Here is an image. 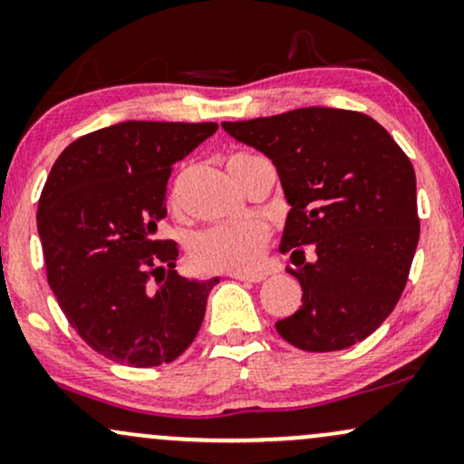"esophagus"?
<instances>
[{
    "instance_id": "34e87169",
    "label": "esophagus",
    "mask_w": 464,
    "mask_h": 464,
    "mask_svg": "<svg viewBox=\"0 0 464 464\" xmlns=\"http://www.w3.org/2000/svg\"><path fill=\"white\" fill-rule=\"evenodd\" d=\"M230 277L241 282H263L265 274H230Z\"/></svg>"
}]
</instances>
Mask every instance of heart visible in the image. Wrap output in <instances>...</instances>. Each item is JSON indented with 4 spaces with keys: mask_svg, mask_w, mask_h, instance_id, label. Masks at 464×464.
<instances>
[{
    "mask_svg": "<svg viewBox=\"0 0 464 464\" xmlns=\"http://www.w3.org/2000/svg\"><path fill=\"white\" fill-rule=\"evenodd\" d=\"M247 154H237L241 158ZM230 158V160H232ZM269 232L260 221L243 219L237 223L208 227L195 234L188 245V258L201 271H252L263 260Z\"/></svg>",
    "mask_w": 464,
    "mask_h": 464,
    "instance_id": "b5f03b06",
    "label": "heart"
}]
</instances>
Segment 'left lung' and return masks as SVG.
<instances>
[{"label": "left lung", "instance_id": "1", "mask_svg": "<svg viewBox=\"0 0 464 464\" xmlns=\"http://www.w3.org/2000/svg\"><path fill=\"white\" fill-rule=\"evenodd\" d=\"M238 143L274 162L291 206L280 252L302 285V306L277 321L304 352H336L367 339L404 293L419 243L417 179L378 121L341 108H297L223 121ZM304 244L314 245L310 264Z\"/></svg>", "mask_w": 464, "mask_h": 464}]
</instances>
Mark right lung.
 Instances as JSON below:
<instances>
[{
	"mask_svg": "<svg viewBox=\"0 0 464 464\" xmlns=\"http://www.w3.org/2000/svg\"><path fill=\"white\" fill-rule=\"evenodd\" d=\"M217 128L108 125L73 140L49 171L36 212L47 282L71 328L114 362H173L198 336L219 277L179 276L178 245L156 232L171 167Z\"/></svg>",
	"mask_w": 464,
	"mask_h": 464,
	"instance_id": "obj_1",
	"label": "right lung"
}]
</instances>
